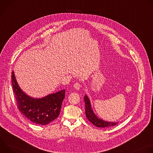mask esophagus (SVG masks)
Instances as JSON below:
<instances>
[{
	"instance_id": "1",
	"label": "esophagus",
	"mask_w": 153,
	"mask_h": 153,
	"mask_svg": "<svg viewBox=\"0 0 153 153\" xmlns=\"http://www.w3.org/2000/svg\"><path fill=\"white\" fill-rule=\"evenodd\" d=\"M80 86H81V85H80V83L79 82H76L74 85V88L76 90H79L80 88Z\"/></svg>"
}]
</instances>
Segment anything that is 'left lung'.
Listing matches in <instances>:
<instances>
[{"label": "left lung", "mask_w": 153, "mask_h": 153, "mask_svg": "<svg viewBox=\"0 0 153 153\" xmlns=\"http://www.w3.org/2000/svg\"><path fill=\"white\" fill-rule=\"evenodd\" d=\"M84 102L85 103V114L88 120L94 125L99 128H107L113 126L118 123V122H110L101 120L96 117L93 111L90 100L87 96L84 97Z\"/></svg>", "instance_id": "8db88e82"}]
</instances>
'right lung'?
<instances>
[{"mask_svg": "<svg viewBox=\"0 0 153 153\" xmlns=\"http://www.w3.org/2000/svg\"><path fill=\"white\" fill-rule=\"evenodd\" d=\"M11 82L17 108L29 120L45 125L58 117L65 96V90L41 99H34L27 96L20 88L14 71L11 73Z\"/></svg>", "mask_w": 153, "mask_h": 153, "instance_id": "1", "label": "right lung"}]
</instances>
